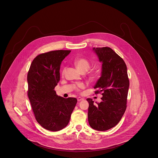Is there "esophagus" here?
<instances>
[{
    "label": "esophagus",
    "instance_id": "obj_1",
    "mask_svg": "<svg viewBox=\"0 0 158 158\" xmlns=\"http://www.w3.org/2000/svg\"><path fill=\"white\" fill-rule=\"evenodd\" d=\"M84 99L82 98H80V97H78V98H77V100L78 101V102H80V101H81V100H83Z\"/></svg>",
    "mask_w": 158,
    "mask_h": 158
}]
</instances>
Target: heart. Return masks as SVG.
<instances>
[{
  "label": "heart",
  "instance_id": "b5f03b06",
  "mask_svg": "<svg viewBox=\"0 0 158 158\" xmlns=\"http://www.w3.org/2000/svg\"><path fill=\"white\" fill-rule=\"evenodd\" d=\"M74 64L77 68L81 72H86L90 67V64L89 62V60L84 58H79L75 59ZM64 71L65 69H63L62 74L64 73ZM84 87L85 85L84 84L79 83L74 86V89L77 91H80Z\"/></svg>",
  "mask_w": 158,
  "mask_h": 158
}]
</instances>
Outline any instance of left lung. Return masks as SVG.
Segmentation results:
<instances>
[{
	"mask_svg": "<svg viewBox=\"0 0 158 158\" xmlns=\"http://www.w3.org/2000/svg\"><path fill=\"white\" fill-rule=\"evenodd\" d=\"M102 62V75L94 87L102 93L99 103L88 98V121L92 128L106 131L118 124L127 108L130 81L124 60L108 47L93 48Z\"/></svg>",
	"mask_w": 158,
	"mask_h": 158,
	"instance_id": "obj_1",
	"label": "left lung"
}]
</instances>
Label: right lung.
Segmentation results:
<instances>
[{
	"label": "right lung",
	"instance_id": "1",
	"mask_svg": "<svg viewBox=\"0 0 158 158\" xmlns=\"http://www.w3.org/2000/svg\"><path fill=\"white\" fill-rule=\"evenodd\" d=\"M71 50L41 53L34 59L27 74V94L35 118L44 128L58 131L68 124L77 100L58 96L55 87L60 80V66Z\"/></svg>",
	"mask_w": 158,
	"mask_h": 158
}]
</instances>
